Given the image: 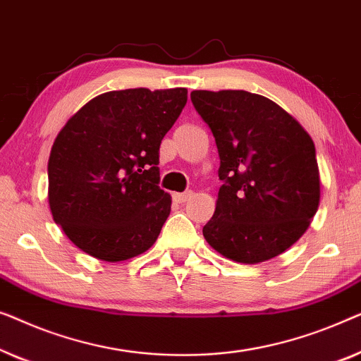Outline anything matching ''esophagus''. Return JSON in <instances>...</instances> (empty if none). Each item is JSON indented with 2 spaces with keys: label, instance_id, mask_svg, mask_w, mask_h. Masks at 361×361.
I'll return each mask as SVG.
<instances>
[{
  "label": "esophagus",
  "instance_id": "34e87169",
  "mask_svg": "<svg viewBox=\"0 0 361 361\" xmlns=\"http://www.w3.org/2000/svg\"><path fill=\"white\" fill-rule=\"evenodd\" d=\"M192 197V191H185V192H173V201L176 202H186Z\"/></svg>",
  "mask_w": 361,
  "mask_h": 361
}]
</instances>
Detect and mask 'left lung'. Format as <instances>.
I'll return each instance as SVG.
<instances>
[{"label": "left lung", "instance_id": "left-lung-1", "mask_svg": "<svg viewBox=\"0 0 361 361\" xmlns=\"http://www.w3.org/2000/svg\"><path fill=\"white\" fill-rule=\"evenodd\" d=\"M191 101L219 152L216 211L202 227L229 260L267 262L307 231L321 200L311 135L281 106L243 90H196Z\"/></svg>", "mask_w": 361, "mask_h": 361}]
</instances>
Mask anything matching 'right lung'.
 I'll use <instances>...</instances> for the list:
<instances>
[{"mask_svg": "<svg viewBox=\"0 0 361 361\" xmlns=\"http://www.w3.org/2000/svg\"><path fill=\"white\" fill-rule=\"evenodd\" d=\"M186 99V88L108 91L59 132L49 157V204L80 250L114 263L154 245L171 207L159 186V150Z\"/></svg>", "mask_w": 361, "mask_h": 361, "instance_id": "obj_1", "label": "right lung"}]
</instances>
